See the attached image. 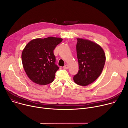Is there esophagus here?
<instances>
[{"instance_id": "esophagus-1", "label": "esophagus", "mask_w": 128, "mask_h": 128, "mask_svg": "<svg viewBox=\"0 0 128 128\" xmlns=\"http://www.w3.org/2000/svg\"><path fill=\"white\" fill-rule=\"evenodd\" d=\"M68 68V66L67 65H65L64 66H63V69H67Z\"/></svg>"}]
</instances>
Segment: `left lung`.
<instances>
[{
	"label": "left lung",
	"mask_w": 128,
	"mask_h": 128,
	"mask_svg": "<svg viewBox=\"0 0 128 128\" xmlns=\"http://www.w3.org/2000/svg\"><path fill=\"white\" fill-rule=\"evenodd\" d=\"M76 45L78 72L74 76V82L80 86H87L101 74L106 56L100 46L89 40L77 39Z\"/></svg>",
	"instance_id": "obj_1"
}]
</instances>
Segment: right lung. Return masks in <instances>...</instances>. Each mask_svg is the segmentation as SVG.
Masks as SVG:
<instances>
[{
	"mask_svg": "<svg viewBox=\"0 0 128 128\" xmlns=\"http://www.w3.org/2000/svg\"><path fill=\"white\" fill-rule=\"evenodd\" d=\"M63 39L50 37L35 39L27 44L21 55L22 62L28 77L36 84L51 83L59 69L56 64L54 50Z\"/></svg>",
	"mask_w": 128,
	"mask_h": 128,
	"instance_id": "add662e5",
	"label": "right lung"
}]
</instances>
